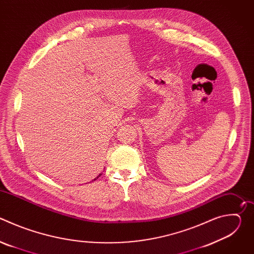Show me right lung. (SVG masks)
I'll list each match as a JSON object with an SVG mask.
<instances>
[{"mask_svg": "<svg viewBox=\"0 0 254 254\" xmlns=\"http://www.w3.org/2000/svg\"><path fill=\"white\" fill-rule=\"evenodd\" d=\"M100 175H101V174H99V175H98V177H99V176H100ZM98 177H96V178H98ZM94 180H96V179H94Z\"/></svg>", "mask_w": 254, "mask_h": 254, "instance_id": "obj_1", "label": "right lung"}]
</instances>
